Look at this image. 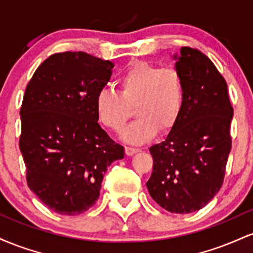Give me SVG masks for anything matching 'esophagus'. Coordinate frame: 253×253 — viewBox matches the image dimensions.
<instances>
[{"instance_id": "esophagus-1", "label": "esophagus", "mask_w": 253, "mask_h": 253, "mask_svg": "<svg viewBox=\"0 0 253 253\" xmlns=\"http://www.w3.org/2000/svg\"><path fill=\"white\" fill-rule=\"evenodd\" d=\"M139 151L138 147H133V146H126L125 147V152H126L127 156H132L134 155V153H136Z\"/></svg>"}]
</instances>
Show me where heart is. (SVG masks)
<instances>
[{
  "instance_id": "heart-1",
  "label": "heart",
  "mask_w": 253,
  "mask_h": 253,
  "mask_svg": "<svg viewBox=\"0 0 253 253\" xmlns=\"http://www.w3.org/2000/svg\"><path fill=\"white\" fill-rule=\"evenodd\" d=\"M118 92L102 89L95 98V112L104 127L120 132L133 115L136 120L123 133L129 143H143L157 130L168 132L181 118L185 103V85L181 72L161 68L146 60H133L117 80Z\"/></svg>"
}]
</instances>
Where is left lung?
I'll list each match as a JSON object with an SVG mask.
<instances>
[{
  "label": "left lung",
  "mask_w": 253,
  "mask_h": 253,
  "mask_svg": "<svg viewBox=\"0 0 253 253\" xmlns=\"http://www.w3.org/2000/svg\"><path fill=\"white\" fill-rule=\"evenodd\" d=\"M175 58L184 80V108L167 138L150 147L153 169L146 185L164 210L187 214L205 207L221 188L233 107L225 78L205 53L185 46Z\"/></svg>",
  "instance_id": "obj_1"
}]
</instances>
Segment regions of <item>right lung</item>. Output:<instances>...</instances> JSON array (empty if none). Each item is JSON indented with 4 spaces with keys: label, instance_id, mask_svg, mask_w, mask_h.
I'll return each mask as SVG.
<instances>
[{
    "label": "right lung",
    "instance_id": "obj_1",
    "mask_svg": "<svg viewBox=\"0 0 253 253\" xmlns=\"http://www.w3.org/2000/svg\"><path fill=\"white\" fill-rule=\"evenodd\" d=\"M114 64L85 52H58L26 86L19 146L28 188L62 215L95 205L103 175L125 156L97 123L95 98Z\"/></svg>",
    "mask_w": 253,
    "mask_h": 253
}]
</instances>
